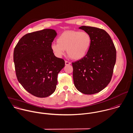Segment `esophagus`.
I'll return each instance as SVG.
<instances>
[{"instance_id": "1", "label": "esophagus", "mask_w": 133, "mask_h": 133, "mask_svg": "<svg viewBox=\"0 0 133 133\" xmlns=\"http://www.w3.org/2000/svg\"><path fill=\"white\" fill-rule=\"evenodd\" d=\"M65 65H70L71 64V63L69 62H68V61H65Z\"/></svg>"}]
</instances>
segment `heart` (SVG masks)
<instances>
[{
    "label": "heart",
    "instance_id": "obj_1",
    "mask_svg": "<svg viewBox=\"0 0 133 133\" xmlns=\"http://www.w3.org/2000/svg\"><path fill=\"white\" fill-rule=\"evenodd\" d=\"M57 43L52 44L51 48L55 55L61 57L65 50L73 59L84 58L89 51L91 45V38L86 32L68 30L63 32L57 38Z\"/></svg>",
    "mask_w": 133,
    "mask_h": 133
}]
</instances>
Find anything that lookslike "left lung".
Here are the masks:
<instances>
[{"label": "left lung", "instance_id": "left-lung-1", "mask_svg": "<svg viewBox=\"0 0 133 133\" xmlns=\"http://www.w3.org/2000/svg\"><path fill=\"white\" fill-rule=\"evenodd\" d=\"M79 29L90 35L91 45L84 58L72 63L74 84L84 94H95L105 88L111 80L116 50L105 30L85 26Z\"/></svg>", "mask_w": 133, "mask_h": 133}]
</instances>
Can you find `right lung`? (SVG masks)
Listing matches in <instances>:
<instances>
[{"label": "right lung", "instance_id": "add662e5", "mask_svg": "<svg viewBox=\"0 0 133 133\" xmlns=\"http://www.w3.org/2000/svg\"><path fill=\"white\" fill-rule=\"evenodd\" d=\"M56 35L50 29L28 33L15 47L13 59L18 82L32 95L45 98L55 91L57 75L65 66L51 46Z\"/></svg>", "mask_w": 133, "mask_h": 133}]
</instances>
